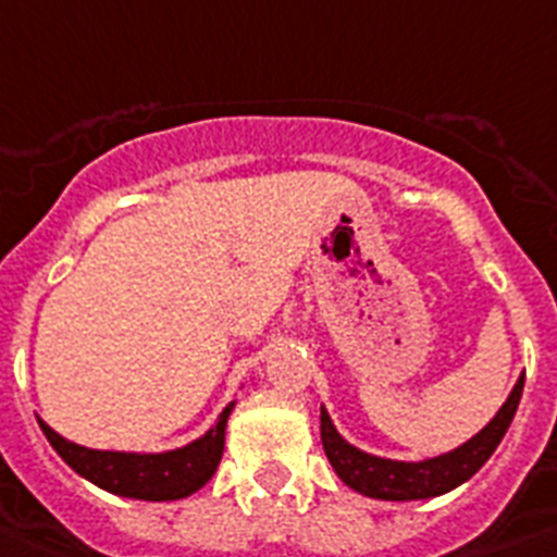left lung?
I'll use <instances>...</instances> for the list:
<instances>
[{"label": "left lung", "instance_id": "obj_1", "mask_svg": "<svg viewBox=\"0 0 557 557\" xmlns=\"http://www.w3.org/2000/svg\"><path fill=\"white\" fill-rule=\"evenodd\" d=\"M521 393L523 375L516 381L507 401L500 404V410L490 418V424L481 433L472 435L470 441H463L461 447L433 455V458H421V461H395V458H381V455L352 447L350 441L335 430L333 418L324 407H321V444H324V453L333 463L335 475L342 478L350 490L367 495V498H435V495L449 493L455 486H461L463 481H470L490 461V455L498 449L500 438L507 435L509 424L516 418Z\"/></svg>", "mask_w": 557, "mask_h": 557}]
</instances>
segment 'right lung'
<instances>
[{
    "mask_svg": "<svg viewBox=\"0 0 557 557\" xmlns=\"http://www.w3.org/2000/svg\"><path fill=\"white\" fill-rule=\"evenodd\" d=\"M236 401H230L215 418V424L185 447L164 453H119V449H90L73 444L39 418V426L50 447L62 455L71 470L108 493L136 500H178L199 493L219 470L224 453V430Z\"/></svg>",
    "mask_w": 557,
    "mask_h": 557,
    "instance_id": "1",
    "label": "right lung"
}]
</instances>
